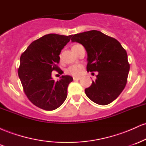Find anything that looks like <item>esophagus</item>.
<instances>
[{"label":"esophagus","instance_id":"esophagus-1","mask_svg":"<svg viewBox=\"0 0 146 146\" xmlns=\"http://www.w3.org/2000/svg\"><path fill=\"white\" fill-rule=\"evenodd\" d=\"M81 79V78L80 77H73V80H79Z\"/></svg>","mask_w":146,"mask_h":146}]
</instances>
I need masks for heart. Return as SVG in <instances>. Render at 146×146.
<instances>
[{
  "label": "heart",
  "mask_w": 146,
  "mask_h": 146,
  "mask_svg": "<svg viewBox=\"0 0 146 146\" xmlns=\"http://www.w3.org/2000/svg\"><path fill=\"white\" fill-rule=\"evenodd\" d=\"M82 46L80 44H75L73 45L72 49H75V48L79 47V46ZM82 66L80 64H74L71 65L69 67H68L66 70V73L68 75H71L73 76H79L81 75L82 71Z\"/></svg>",
  "instance_id": "1"
}]
</instances>
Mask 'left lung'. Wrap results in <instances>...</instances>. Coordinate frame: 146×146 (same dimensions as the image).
<instances>
[{
  "mask_svg": "<svg viewBox=\"0 0 146 146\" xmlns=\"http://www.w3.org/2000/svg\"><path fill=\"white\" fill-rule=\"evenodd\" d=\"M72 42L80 43L88 53V72L98 71L97 79L85 89L90 100L107 105L117 98L124 89L130 64L126 51L115 38L96 30L71 36Z\"/></svg>",
  "mask_w": 146,
  "mask_h": 146,
  "instance_id": "left-lung-1",
  "label": "left lung"
}]
</instances>
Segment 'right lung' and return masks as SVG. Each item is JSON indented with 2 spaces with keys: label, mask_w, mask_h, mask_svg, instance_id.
<instances>
[{
  "label": "right lung",
  "mask_w": 146,
  "mask_h": 146,
  "mask_svg": "<svg viewBox=\"0 0 146 146\" xmlns=\"http://www.w3.org/2000/svg\"><path fill=\"white\" fill-rule=\"evenodd\" d=\"M71 36L55 33L45 35L32 42L22 53L18 76L23 90L31 103L45 110H53L63 104L73 78L62 75L56 82L51 72L62 73L58 66L60 52L70 41Z\"/></svg>",
  "instance_id": "obj_1"
}]
</instances>
